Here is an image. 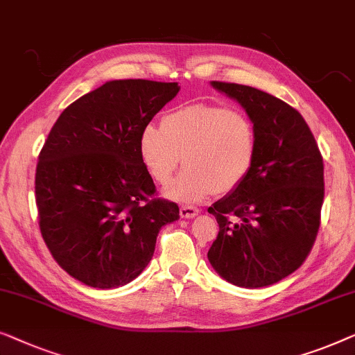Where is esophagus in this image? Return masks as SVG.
<instances>
[{
  "instance_id": "esophagus-1",
  "label": "esophagus",
  "mask_w": 355,
  "mask_h": 355,
  "mask_svg": "<svg viewBox=\"0 0 355 355\" xmlns=\"http://www.w3.org/2000/svg\"><path fill=\"white\" fill-rule=\"evenodd\" d=\"M198 214H199V209L194 206H187V204H183V206L180 207V216L183 218H193L196 217Z\"/></svg>"
}]
</instances>
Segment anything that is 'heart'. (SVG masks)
Masks as SVG:
<instances>
[{
	"instance_id": "heart-1",
	"label": "heart",
	"mask_w": 355,
	"mask_h": 355,
	"mask_svg": "<svg viewBox=\"0 0 355 355\" xmlns=\"http://www.w3.org/2000/svg\"><path fill=\"white\" fill-rule=\"evenodd\" d=\"M139 154L159 184L171 182L184 159L187 171L166 194L196 202L241 187L256 162L257 132L251 119L232 107L194 103L164 116L161 127H144Z\"/></svg>"
}]
</instances>
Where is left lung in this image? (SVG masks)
<instances>
[{
  "label": "left lung",
  "mask_w": 355,
  "mask_h": 355,
  "mask_svg": "<svg viewBox=\"0 0 355 355\" xmlns=\"http://www.w3.org/2000/svg\"><path fill=\"white\" fill-rule=\"evenodd\" d=\"M212 87L246 109L257 132V156L241 187L207 209L218 223L207 257L236 286H268L297 270L312 251L325 196L323 157L289 104L246 85Z\"/></svg>",
  "instance_id": "8db88e82"
}]
</instances>
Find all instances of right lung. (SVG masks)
<instances>
[{
  "instance_id": "obj_1",
  "label": "right lung",
  "mask_w": 355,
  "mask_h": 355,
  "mask_svg": "<svg viewBox=\"0 0 355 355\" xmlns=\"http://www.w3.org/2000/svg\"><path fill=\"white\" fill-rule=\"evenodd\" d=\"M178 89L175 82H106L64 109L38 154L40 232L59 267L88 286L137 278L159 230L180 218L139 154L143 128Z\"/></svg>"
}]
</instances>
